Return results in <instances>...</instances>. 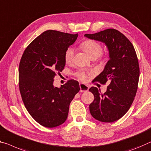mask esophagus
I'll use <instances>...</instances> for the list:
<instances>
[{"instance_id": "34e87169", "label": "esophagus", "mask_w": 151, "mask_h": 151, "mask_svg": "<svg viewBox=\"0 0 151 151\" xmlns=\"http://www.w3.org/2000/svg\"><path fill=\"white\" fill-rule=\"evenodd\" d=\"M80 91L81 93H83V92H86V91H88V86L86 85L85 84H83V83H80Z\"/></svg>"}]
</instances>
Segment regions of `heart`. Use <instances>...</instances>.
<instances>
[{
    "label": "heart",
    "mask_w": 151,
    "mask_h": 151,
    "mask_svg": "<svg viewBox=\"0 0 151 151\" xmlns=\"http://www.w3.org/2000/svg\"><path fill=\"white\" fill-rule=\"evenodd\" d=\"M80 46L81 49L84 50L91 58H97L98 57L101 56L103 52L101 45L99 42L93 41V40H85V42L81 43ZM74 54H75V50L73 47H68L66 49L65 53H64V59H65L66 63H70L73 62ZM76 75V76L82 81H86L88 79V73L86 71H78Z\"/></svg>",
    "instance_id": "obj_1"
}]
</instances>
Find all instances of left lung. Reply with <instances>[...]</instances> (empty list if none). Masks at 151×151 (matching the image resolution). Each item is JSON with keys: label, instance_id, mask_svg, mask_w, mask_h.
Masks as SVG:
<instances>
[{"label": "left lung", "instance_id": "1", "mask_svg": "<svg viewBox=\"0 0 151 151\" xmlns=\"http://www.w3.org/2000/svg\"><path fill=\"white\" fill-rule=\"evenodd\" d=\"M88 39L104 43L109 50V60L94 79L101 84L109 83L106 93L92 87L89 91L94 101L89 105L91 116L103 122L118 120L130 109L137 91L140 69L134 47L125 35L114 29L93 34Z\"/></svg>", "mask_w": 151, "mask_h": 151}]
</instances>
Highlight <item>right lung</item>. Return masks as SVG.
<instances>
[{
	"mask_svg": "<svg viewBox=\"0 0 151 151\" xmlns=\"http://www.w3.org/2000/svg\"><path fill=\"white\" fill-rule=\"evenodd\" d=\"M78 34L47 30L26 47L19 67V86L26 109L32 118L46 128L66 120L69 106L80 90L78 81L69 80L54 86L56 73L64 68V53Z\"/></svg>",
	"mask_w": 151,
	"mask_h": 151,
	"instance_id": "obj_1",
	"label": "right lung"
}]
</instances>
